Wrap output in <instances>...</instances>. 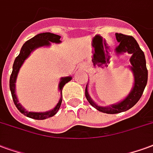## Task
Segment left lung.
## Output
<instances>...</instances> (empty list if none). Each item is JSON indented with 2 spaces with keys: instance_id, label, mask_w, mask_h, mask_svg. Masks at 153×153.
<instances>
[{
  "instance_id": "1",
  "label": "left lung",
  "mask_w": 153,
  "mask_h": 153,
  "mask_svg": "<svg viewBox=\"0 0 153 153\" xmlns=\"http://www.w3.org/2000/svg\"><path fill=\"white\" fill-rule=\"evenodd\" d=\"M116 37L119 42L116 51L117 53L128 52L131 53L132 56L130 58V63H131V70L133 71L134 76V85L133 90L129 94V95L118 104L112 105L111 107H100L95 104L93 100L90 99L88 94L87 86L85 87V97L90 105L95 108L100 112L108 113V114H116L119 112L127 111L132 107L135 105L140 98L142 96L143 90L145 89L146 85L148 82V69L146 67V59L144 53L139 47V44L133 36H126L121 33H116Z\"/></svg>"
}]
</instances>
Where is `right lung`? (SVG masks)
Here are the masks:
<instances>
[{
  "label": "right lung",
  "instance_id": "obj_1",
  "mask_svg": "<svg viewBox=\"0 0 153 153\" xmlns=\"http://www.w3.org/2000/svg\"><path fill=\"white\" fill-rule=\"evenodd\" d=\"M60 37H61L60 36L53 34V33H51V32H44V33L37 34L34 37L31 38L23 44V47L21 48L19 54L16 57V59L14 60V65H13V71H12L10 78V89L11 94H12V98H13L14 105L16 106L18 110L22 114L25 115L27 117L32 118V119H35V120H44V119H46V118L51 117H53V116L56 114L57 112L59 109L60 106H61L62 98H63L62 94H61V98H60L58 104L53 110L45 112H27L26 109H24L22 106L20 105V103L18 102V99L16 95H15V81H16V78H17L18 72L19 71V68H21L23 62H24V60L28 57L31 52L32 51H34L36 48L40 47V46H43V45H50L51 42L59 43ZM71 80H72L71 76L62 78V80H61L59 83V90L61 94H62V90H63L64 85L66 83H68Z\"/></svg>",
  "mask_w": 153,
  "mask_h": 153
}]
</instances>
